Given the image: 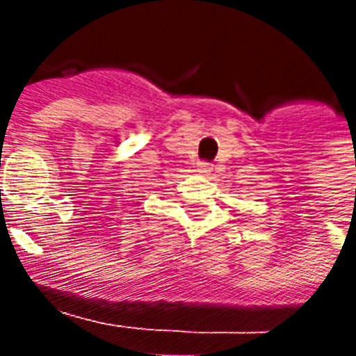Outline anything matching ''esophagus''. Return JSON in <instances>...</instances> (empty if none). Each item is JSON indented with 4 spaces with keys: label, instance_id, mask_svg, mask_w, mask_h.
<instances>
[{
    "label": "esophagus",
    "instance_id": "1",
    "mask_svg": "<svg viewBox=\"0 0 356 356\" xmlns=\"http://www.w3.org/2000/svg\"><path fill=\"white\" fill-rule=\"evenodd\" d=\"M198 168H200V173H209V171L213 170V168H211V165H209V163H206V162H200L198 163Z\"/></svg>",
    "mask_w": 356,
    "mask_h": 356
}]
</instances>
